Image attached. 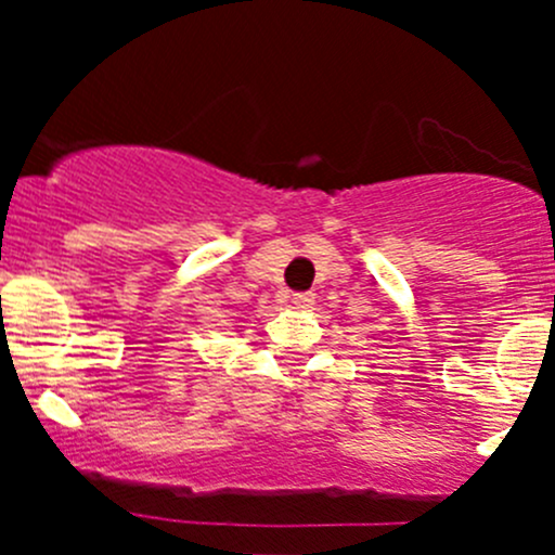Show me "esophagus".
Returning <instances> with one entry per match:
<instances>
[{
    "instance_id": "1",
    "label": "esophagus",
    "mask_w": 555,
    "mask_h": 555,
    "mask_svg": "<svg viewBox=\"0 0 555 555\" xmlns=\"http://www.w3.org/2000/svg\"><path fill=\"white\" fill-rule=\"evenodd\" d=\"M292 302H295V308H310V305L315 302V295L313 292H295V295H292Z\"/></svg>"
}]
</instances>
